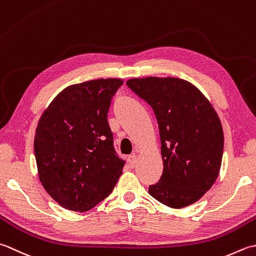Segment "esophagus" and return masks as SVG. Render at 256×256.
Returning a JSON list of instances; mask_svg holds the SVG:
<instances>
[{
  "mask_svg": "<svg viewBox=\"0 0 256 256\" xmlns=\"http://www.w3.org/2000/svg\"><path fill=\"white\" fill-rule=\"evenodd\" d=\"M128 164L130 168H134L136 164H137V156L132 154V156H129L128 157Z\"/></svg>",
  "mask_w": 256,
  "mask_h": 256,
  "instance_id": "1",
  "label": "esophagus"
}]
</instances>
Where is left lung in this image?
Instances as JSON below:
<instances>
[{
    "label": "left lung",
    "instance_id": "obj_1",
    "mask_svg": "<svg viewBox=\"0 0 256 256\" xmlns=\"http://www.w3.org/2000/svg\"><path fill=\"white\" fill-rule=\"evenodd\" d=\"M126 84L149 104L159 126L164 171L149 194L174 208L200 200L216 182L222 162L224 136L214 107L181 78H132Z\"/></svg>",
    "mask_w": 256,
    "mask_h": 256
}]
</instances>
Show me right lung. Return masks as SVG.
Here are the masks:
<instances>
[{"label":"right lung","mask_w":256,"mask_h":256,"mask_svg":"<svg viewBox=\"0 0 256 256\" xmlns=\"http://www.w3.org/2000/svg\"><path fill=\"white\" fill-rule=\"evenodd\" d=\"M119 78L74 84L57 95L34 137L38 174L46 192L66 210L85 212L112 194L124 161L114 149L107 114Z\"/></svg>","instance_id":"obj_1"}]
</instances>
